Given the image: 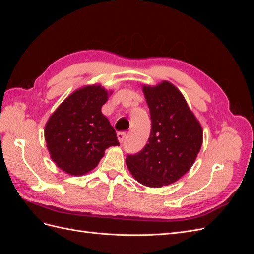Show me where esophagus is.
Masks as SVG:
<instances>
[{
    "label": "esophagus",
    "mask_w": 254,
    "mask_h": 254,
    "mask_svg": "<svg viewBox=\"0 0 254 254\" xmlns=\"http://www.w3.org/2000/svg\"><path fill=\"white\" fill-rule=\"evenodd\" d=\"M126 137V132H118V140L120 143H123Z\"/></svg>",
    "instance_id": "obj_1"
}]
</instances>
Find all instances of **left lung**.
<instances>
[{
  "label": "left lung",
  "mask_w": 254,
  "mask_h": 254,
  "mask_svg": "<svg viewBox=\"0 0 254 254\" xmlns=\"http://www.w3.org/2000/svg\"><path fill=\"white\" fill-rule=\"evenodd\" d=\"M151 131L148 143L126 164L136 181L146 187L161 188L176 182L194 164L202 145V128L181 92L162 81L155 87L143 86Z\"/></svg>",
  "instance_id": "left-lung-1"
}]
</instances>
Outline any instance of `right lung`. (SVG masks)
I'll use <instances>...</instances> for the list:
<instances>
[{"label":"right lung","instance_id":"right-lung-1","mask_svg":"<svg viewBox=\"0 0 254 254\" xmlns=\"http://www.w3.org/2000/svg\"><path fill=\"white\" fill-rule=\"evenodd\" d=\"M111 92L101 84L76 90L54 112L44 129L52 160L64 173L80 176L95 168L110 146L120 145L102 113Z\"/></svg>","mask_w":254,"mask_h":254}]
</instances>
